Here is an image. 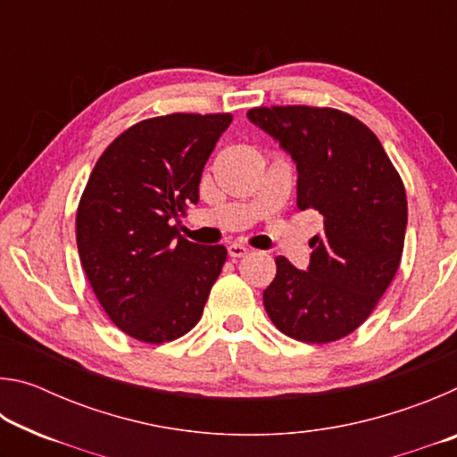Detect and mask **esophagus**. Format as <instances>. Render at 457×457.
I'll list each match as a JSON object with an SVG mask.
<instances>
[{"label": "esophagus", "mask_w": 457, "mask_h": 457, "mask_svg": "<svg viewBox=\"0 0 457 457\" xmlns=\"http://www.w3.org/2000/svg\"><path fill=\"white\" fill-rule=\"evenodd\" d=\"M247 252H250V247L244 245V244H236V242H234V244L228 245V253H229V256L234 258V260H236V258H244Z\"/></svg>", "instance_id": "1"}]
</instances>
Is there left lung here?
I'll return each mask as SVG.
<instances>
[{
    "label": "left lung",
    "mask_w": 457,
    "mask_h": 457,
    "mask_svg": "<svg viewBox=\"0 0 457 457\" xmlns=\"http://www.w3.org/2000/svg\"><path fill=\"white\" fill-rule=\"evenodd\" d=\"M253 125L272 135L298 169V210L322 215L308 272L276 258L264 290L274 327L303 343H332L365 322L403 256L407 195L395 165L365 122L328 106H256Z\"/></svg>",
    "instance_id": "obj_1"
}]
</instances>
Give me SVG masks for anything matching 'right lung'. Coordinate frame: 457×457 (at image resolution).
<instances>
[{"label": "right lung", "mask_w": 457, "mask_h": 457, "mask_svg": "<svg viewBox=\"0 0 457 457\" xmlns=\"http://www.w3.org/2000/svg\"><path fill=\"white\" fill-rule=\"evenodd\" d=\"M229 112H173L137 122L100 154L76 210L84 272L108 319L141 343L195 327L228 250L179 236Z\"/></svg>", "instance_id": "obj_1"}]
</instances>
